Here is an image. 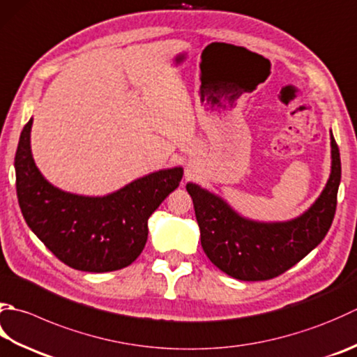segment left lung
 Here are the masks:
<instances>
[{
	"instance_id": "obj_1",
	"label": "left lung",
	"mask_w": 357,
	"mask_h": 357,
	"mask_svg": "<svg viewBox=\"0 0 357 357\" xmlns=\"http://www.w3.org/2000/svg\"><path fill=\"white\" fill-rule=\"evenodd\" d=\"M331 174L308 212L288 222L241 218L225 201L187 184L201 230V246L216 268L243 282L282 275L320 244L331 227L340 183L339 146L331 135Z\"/></svg>"
}]
</instances>
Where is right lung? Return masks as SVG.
Listing matches in <instances>:
<instances>
[{"label":"right lung","mask_w":357,"mask_h":357,"mask_svg":"<svg viewBox=\"0 0 357 357\" xmlns=\"http://www.w3.org/2000/svg\"><path fill=\"white\" fill-rule=\"evenodd\" d=\"M32 119L15 153L17 197L27 226L45 246L85 272L127 268L141 255L149 218L183 179V169L159 170L103 198L61 192L41 176L31 153Z\"/></svg>","instance_id":"add662e5"}]
</instances>
